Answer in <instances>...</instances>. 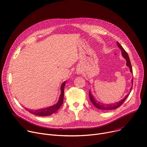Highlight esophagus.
I'll return each mask as SVG.
<instances>
[{"instance_id": "obj_1", "label": "esophagus", "mask_w": 147, "mask_h": 147, "mask_svg": "<svg viewBox=\"0 0 147 147\" xmlns=\"http://www.w3.org/2000/svg\"><path fill=\"white\" fill-rule=\"evenodd\" d=\"M78 74H80L81 73V71H78Z\"/></svg>"}]
</instances>
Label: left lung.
<instances>
[{
  "label": "left lung",
  "mask_w": 147,
  "mask_h": 147,
  "mask_svg": "<svg viewBox=\"0 0 147 147\" xmlns=\"http://www.w3.org/2000/svg\"><path fill=\"white\" fill-rule=\"evenodd\" d=\"M117 44L118 47L120 49L121 52V55L123 57V58L126 60V65L127 67H128L129 69V71L131 74H133V69H132V67L131 65V62H130V60L128 57V55L127 54V53H126V51L124 50V49L122 47V46L118 42H117ZM133 79H131V84H133ZM133 86V85H132ZM132 87L129 89V93H128L124 97V99H123L122 100L119 101L118 102L116 103H110V104H104V103H100L99 101H98L96 99L95 97L93 96L92 93H91L90 90H89V97H90V100L91 101V102L92 103V104L98 109L100 110H113V109H116L118 107H119L125 100V99H127V97H128V96L129 95V94L131 92Z\"/></svg>",
  "instance_id": "1"
}]
</instances>
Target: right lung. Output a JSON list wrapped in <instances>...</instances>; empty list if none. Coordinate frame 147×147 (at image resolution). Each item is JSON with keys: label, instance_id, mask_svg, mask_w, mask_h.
I'll list each match as a JSON object with an SVG mask.
<instances>
[{"label": "right lung", "instance_id": "add662e5", "mask_svg": "<svg viewBox=\"0 0 147 147\" xmlns=\"http://www.w3.org/2000/svg\"><path fill=\"white\" fill-rule=\"evenodd\" d=\"M65 81L61 84V94L60 96L59 97V100L58 102L55 104L54 105L49 106L45 108H42L40 109L37 110H32L30 109H26L27 111H28L30 113L33 114V115L36 116H48L53 115V113H55L62 106L63 103V95H64V88L65 86Z\"/></svg>", "mask_w": 147, "mask_h": 147}]
</instances>
